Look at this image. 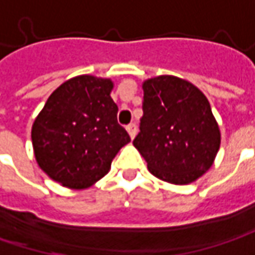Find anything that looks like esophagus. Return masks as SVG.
Returning a JSON list of instances; mask_svg holds the SVG:
<instances>
[{
	"instance_id": "esophagus-1",
	"label": "esophagus",
	"mask_w": 255,
	"mask_h": 255,
	"mask_svg": "<svg viewBox=\"0 0 255 255\" xmlns=\"http://www.w3.org/2000/svg\"><path fill=\"white\" fill-rule=\"evenodd\" d=\"M126 130L129 132L130 137L133 139L134 136H136V130H137V126H136V123H129V125L126 126Z\"/></svg>"
}]
</instances>
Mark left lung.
<instances>
[{
    "instance_id": "8db88e82",
    "label": "left lung",
    "mask_w": 255,
    "mask_h": 255,
    "mask_svg": "<svg viewBox=\"0 0 255 255\" xmlns=\"http://www.w3.org/2000/svg\"><path fill=\"white\" fill-rule=\"evenodd\" d=\"M143 116L134 147L156 178L194 182L208 171L221 134L204 93L186 80L159 76L143 83Z\"/></svg>"
}]
</instances>
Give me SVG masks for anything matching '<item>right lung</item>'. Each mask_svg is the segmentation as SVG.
I'll list each match as a JSON object with an SVG mask.
<instances>
[{
  "instance_id": "obj_1",
  "label": "right lung",
  "mask_w": 255,
  "mask_h": 255,
  "mask_svg": "<svg viewBox=\"0 0 255 255\" xmlns=\"http://www.w3.org/2000/svg\"><path fill=\"white\" fill-rule=\"evenodd\" d=\"M109 79L77 76L47 99L32 125L40 168L58 184L86 188L109 172L122 146L130 142L118 123V105Z\"/></svg>"
}]
</instances>
